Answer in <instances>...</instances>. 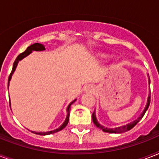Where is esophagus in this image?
Here are the masks:
<instances>
[{
  "label": "esophagus",
  "instance_id": "34e87169",
  "mask_svg": "<svg viewBox=\"0 0 159 159\" xmlns=\"http://www.w3.org/2000/svg\"><path fill=\"white\" fill-rule=\"evenodd\" d=\"M93 90H94V88H93V87H92V86H87V87H86V88H85V91L88 92H93Z\"/></svg>",
  "mask_w": 159,
  "mask_h": 159
}]
</instances>
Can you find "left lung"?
<instances>
[{
    "mask_svg": "<svg viewBox=\"0 0 159 159\" xmlns=\"http://www.w3.org/2000/svg\"><path fill=\"white\" fill-rule=\"evenodd\" d=\"M148 82H149V84H150V79H148ZM149 104H150V96H148V101H147V105H146L145 108H144V110H143V113L140 115V116H139V117L137 120H134L133 122H131V123H129V124H127L126 125H123V126H120V127H118V128L110 129V128H106V127H105V126L102 125H101V124H99V122L97 121L95 111L93 112V114H92V121H93V123L95 124V125L97 126V128L101 129H102V130L104 131V132H107V133H111V134L125 133V132H127V131L130 130L132 128H134V127L135 126L136 124L138 123L139 121L141 119L143 118V116H144V114H145L146 111L148 110V106H149Z\"/></svg>",
    "mask_w": 159,
    "mask_h": 159,
    "instance_id": "left-lung-1",
    "label": "left lung"
}]
</instances>
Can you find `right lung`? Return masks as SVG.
<instances>
[{"label": "right lung", "mask_w": 159, "mask_h": 159, "mask_svg": "<svg viewBox=\"0 0 159 159\" xmlns=\"http://www.w3.org/2000/svg\"><path fill=\"white\" fill-rule=\"evenodd\" d=\"M45 49V48H44V46L43 45V44H41V43H34V44H32V45L29 46L28 48H26V50L25 51V52H23L22 53H20V54L18 55V57H16V61L14 62V64H13V67H12V71H11V74H10V76H9V78H8V87H9V83H10V81H11V77H12V75H13L14 72H15V70H16V67H17V64H18L19 61H20L21 59H23L24 57H25L26 56H28L30 53H31L33 51H43ZM76 100H74L73 102H72L71 103H70L69 105H68V106H67V117H66V120H65V121L63 122V124H62V125L60 126L59 128L56 129H54V130H51V131H48V132H34V131H32L33 133L36 134H39V135H48V134H54V133H57V132H58V131L62 130V129H64L66 126H67V123H68V120H69V115H70V106H71V105L73 103V102H75ZM10 107H11V102H10Z\"/></svg>", "instance_id": "obj_1"}]
</instances>
